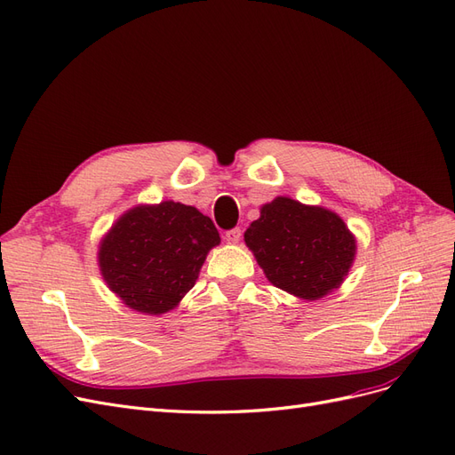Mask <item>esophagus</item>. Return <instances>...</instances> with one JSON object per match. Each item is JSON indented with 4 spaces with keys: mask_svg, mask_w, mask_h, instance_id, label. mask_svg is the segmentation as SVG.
<instances>
[{
    "mask_svg": "<svg viewBox=\"0 0 455 455\" xmlns=\"http://www.w3.org/2000/svg\"><path fill=\"white\" fill-rule=\"evenodd\" d=\"M241 229L239 228H233V229H229V231H226V235H224V239L229 243V244H237L239 241H241Z\"/></svg>",
    "mask_w": 455,
    "mask_h": 455,
    "instance_id": "esophagus-1",
    "label": "esophagus"
}]
</instances>
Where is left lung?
<instances>
[{"instance_id": "obj_1", "label": "left lung", "mask_w": 455, "mask_h": 455, "mask_svg": "<svg viewBox=\"0 0 455 455\" xmlns=\"http://www.w3.org/2000/svg\"><path fill=\"white\" fill-rule=\"evenodd\" d=\"M244 243L273 286L307 301L338 291L356 254L355 235L334 211L284 196L261 206Z\"/></svg>"}]
</instances>
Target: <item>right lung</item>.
<instances>
[{
    "label": "right lung",
    "mask_w": 455,
    "mask_h": 455,
    "mask_svg": "<svg viewBox=\"0 0 455 455\" xmlns=\"http://www.w3.org/2000/svg\"><path fill=\"white\" fill-rule=\"evenodd\" d=\"M220 233L196 206L161 201L123 212L99 244V267L129 309L163 315L194 288Z\"/></svg>",
    "instance_id": "1"
}]
</instances>
